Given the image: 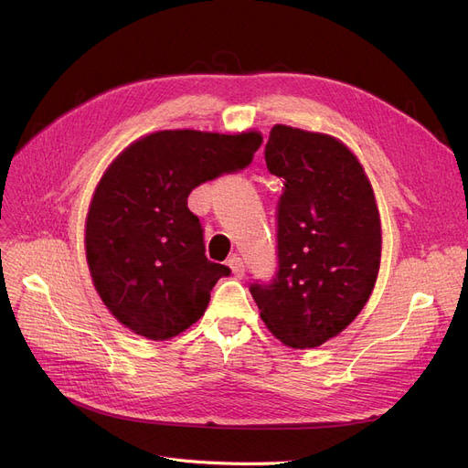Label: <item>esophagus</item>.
Masks as SVG:
<instances>
[{
    "mask_svg": "<svg viewBox=\"0 0 468 468\" xmlns=\"http://www.w3.org/2000/svg\"><path fill=\"white\" fill-rule=\"evenodd\" d=\"M229 265H230L232 273H234L236 277H242V275H244V271H246V269H244V261L239 260L238 256H232V258L229 260Z\"/></svg>",
    "mask_w": 468,
    "mask_h": 468,
    "instance_id": "34e87169",
    "label": "esophagus"
}]
</instances>
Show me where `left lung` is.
Segmentation results:
<instances>
[{
	"instance_id": "1",
	"label": "left lung",
	"mask_w": 468,
	"mask_h": 468,
	"mask_svg": "<svg viewBox=\"0 0 468 468\" xmlns=\"http://www.w3.org/2000/svg\"><path fill=\"white\" fill-rule=\"evenodd\" d=\"M277 203V271L250 285L261 320L282 344L318 347L356 320L380 265L371 183L339 140L275 124L265 144Z\"/></svg>"
}]
</instances>
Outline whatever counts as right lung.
<instances>
[{
	"label": "right lung",
	"instance_id": "right-lung-1",
	"mask_svg": "<svg viewBox=\"0 0 468 468\" xmlns=\"http://www.w3.org/2000/svg\"><path fill=\"white\" fill-rule=\"evenodd\" d=\"M260 146V133L162 131L111 164L90 205L86 253L99 296L126 328L160 342L205 314L230 269L207 260L187 197L248 167Z\"/></svg>",
	"mask_w": 468,
	"mask_h": 468
}]
</instances>
